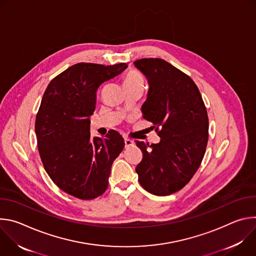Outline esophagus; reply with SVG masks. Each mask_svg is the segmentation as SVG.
Wrapping results in <instances>:
<instances>
[{"label":"esophagus","mask_w":256,"mask_h":256,"mask_svg":"<svg viewBox=\"0 0 256 256\" xmlns=\"http://www.w3.org/2000/svg\"><path fill=\"white\" fill-rule=\"evenodd\" d=\"M134 144V140H130V138H124V146H126V148H128V147H130V146H132Z\"/></svg>","instance_id":"esophagus-1"}]
</instances>
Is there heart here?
Instances as JSON below:
<instances>
[{"mask_svg":"<svg viewBox=\"0 0 256 256\" xmlns=\"http://www.w3.org/2000/svg\"><path fill=\"white\" fill-rule=\"evenodd\" d=\"M144 80L142 75L136 70H128L124 77V86L126 89L132 88L136 86H142Z\"/></svg>","mask_w":256,"mask_h":256,"instance_id":"1","label":"heart"}]
</instances>
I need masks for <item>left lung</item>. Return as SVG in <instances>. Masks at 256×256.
I'll list each match as a JSON object with an SVG mask.
<instances>
[{
	"mask_svg": "<svg viewBox=\"0 0 256 256\" xmlns=\"http://www.w3.org/2000/svg\"><path fill=\"white\" fill-rule=\"evenodd\" d=\"M149 83L142 118L154 124L158 144L136 140L142 159L136 172L144 190L169 196L184 188L198 171L206 153L208 118L192 79L162 58L134 62Z\"/></svg>",
	"mask_w": 256,
	"mask_h": 256,
	"instance_id": "obj_1",
	"label": "left lung"
}]
</instances>
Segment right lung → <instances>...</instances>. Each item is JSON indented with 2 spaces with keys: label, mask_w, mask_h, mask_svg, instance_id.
<instances>
[{
  "label": "right lung",
  "mask_w": 256,
  "mask_h": 256,
  "mask_svg": "<svg viewBox=\"0 0 256 256\" xmlns=\"http://www.w3.org/2000/svg\"><path fill=\"white\" fill-rule=\"evenodd\" d=\"M79 62L48 84L35 120V134L44 167L62 192L80 200L100 196L108 188L112 165L124 147L116 130L104 138L91 136L90 116L99 86L126 68Z\"/></svg>",
  "instance_id": "1"
}]
</instances>
